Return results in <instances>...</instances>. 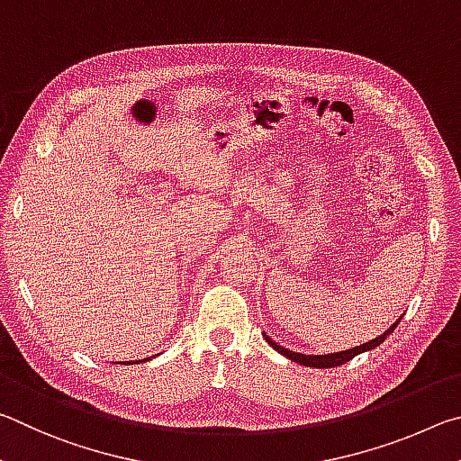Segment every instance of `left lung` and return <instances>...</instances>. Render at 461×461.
<instances>
[{
  "mask_svg": "<svg viewBox=\"0 0 461 461\" xmlns=\"http://www.w3.org/2000/svg\"><path fill=\"white\" fill-rule=\"evenodd\" d=\"M401 318H402V316H401ZM401 318H399V321H401ZM399 321H394V324H393L389 330H386L384 334H381L378 338H375V340H370V342H366V344H360V346H357V348H348V350L334 352V354H318V357H313V354H302V352L287 350V348H284V346H279L277 342H273L267 334H265V340L269 342L271 348H276L279 354H284L285 358L297 362V365L312 366V368H332V366H340V365H344V362L352 360L354 357H358V354H362V352L376 348L378 344H383V342L386 340V336L393 334V330L399 326Z\"/></svg>",
  "mask_w": 461,
  "mask_h": 461,
  "instance_id": "left-lung-1",
  "label": "left lung"
}]
</instances>
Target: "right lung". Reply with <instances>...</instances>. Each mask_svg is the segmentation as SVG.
<instances>
[{"label": "right lung", "mask_w": 461, "mask_h": 461, "mask_svg": "<svg viewBox=\"0 0 461 461\" xmlns=\"http://www.w3.org/2000/svg\"><path fill=\"white\" fill-rule=\"evenodd\" d=\"M145 360H149V358H145ZM135 362H141V360H135ZM135 362H127V365H135Z\"/></svg>", "instance_id": "obj_1"}]
</instances>
